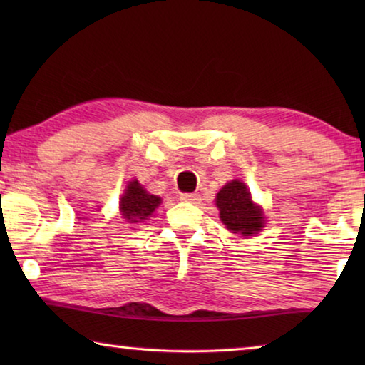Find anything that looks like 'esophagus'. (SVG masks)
<instances>
[{"mask_svg":"<svg viewBox=\"0 0 365 365\" xmlns=\"http://www.w3.org/2000/svg\"><path fill=\"white\" fill-rule=\"evenodd\" d=\"M180 200L185 201V202H193V205H195V202L200 201V195H197V193H182Z\"/></svg>","mask_w":365,"mask_h":365,"instance_id":"34e87169","label":"esophagus"}]
</instances>
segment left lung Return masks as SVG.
Instances as JSON below:
<instances>
[{"label": "left lung", "mask_w": 365, "mask_h": 365, "mask_svg": "<svg viewBox=\"0 0 365 365\" xmlns=\"http://www.w3.org/2000/svg\"><path fill=\"white\" fill-rule=\"evenodd\" d=\"M215 205L220 211V220L232 233H242L248 237V235L262 230V209L255 206L250 191L243 182H228L217 193Z\"/></svg>", "instance_id": "left-lung-1"}]
</instances>
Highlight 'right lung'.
Segmentation results:
<instances>
[{
    "instance_id": "right-lung-1",
    "label": "right lung",
    "mask_w": 365,
    "mask_h": 365,
    "mask_svg": "<svg viewBox=\"0 0 365 365\" xmlns=\"http://www.w3.org/2000/svg\"><path fill=\"white\" fill-rule=\"evenodd\" d=\"M159 202L160 197L148 193L138 180H132L128 183L125 195L120 197L119 207L122 217L130 224H135V222H143L146 217H150L154 209L159 206Z\"/></svg>"
}]
</instances>
